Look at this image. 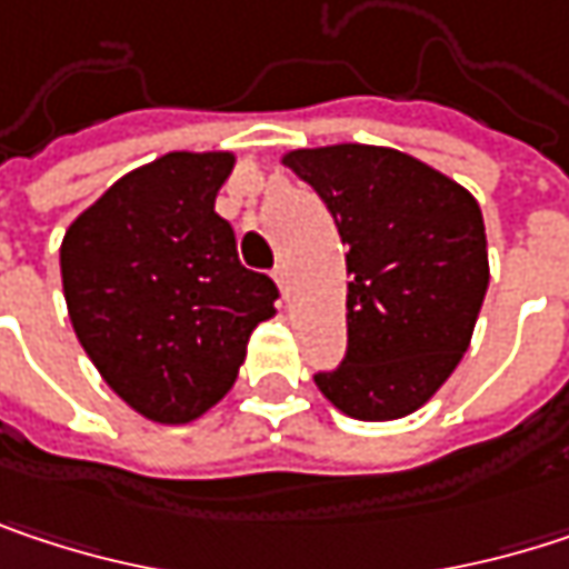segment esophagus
<instances>
[{
	"label": "esophagus",
	"instance_id": "34e87169",
	"mask_svg": "<svg viewBox=\"0 0 569 569\" xmlns=\"http://www.w3.org/2000/svg\"><path fill=\"white\" fill-rule=\"evenodd\" d=\"M273 280H277V286H280V292H283V299H286V296H289V273H286L283 263L273 270Z\"/></svg>",
	"mask_w": 569,
	"mask_h": 569
}]
</instances>
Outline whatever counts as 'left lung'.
Listing matches in <instances>:
<instances>
[{
    "instance_id": "1",
    "label": "left lung",
    "mask_w": 569,
    "mask_h": 569,
    "mask_svg": "<svg viewBox=\"0 0 569 569\" xmlns=\"http://www.w3.org/2000/svg\"><path fill=\"white\" fill-rule=\"evenodd\" d=\"M283 161L322 197L349 247V349L312 379L349 418H405L468 352L488 292L481 207L451 177L392 148L332 144Z\"/></svg>"
}]
</instances>
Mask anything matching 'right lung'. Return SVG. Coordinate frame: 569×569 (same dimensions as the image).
<instances>
[{"mask_svg":"<svg viewBox=\"0 0 569 569\" xmlns=\"http://www.w3.org/2000/svg\"><path fill=\"white\" fill-rule=\"evenodd\" d=\"M227 151H173L111 183L61 240L78 342L134 411L183 425L237 382L250 332L280 296L237 257L213 210Z\"/></svg>","mask_w":569,"mask_h":569,"instance_id":"obj_1","label":"right lung"}]
</instances>
